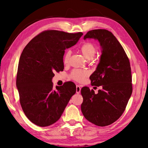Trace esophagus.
Here are the masks:
<instances>
[{
    "label": "esophagus",
    "instance_id": "esophagus-1",
    "mask_svg": "<svg viewBox=\"0 0 148 148\" xmlns=\"http://www.w3.org/2000/svg\"><path fill=\"white\" fill-rule=\"evenodd\" d=\"M80 91H81V86H79V85H77L76 86V93L79 94Z\"/></svg>",
    "mask_w": 148,
    "mask_h": 148
}]
</instances>
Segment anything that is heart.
<instances>
[{"mask_svg": "<svg viewBox=\"0 0 148 148\" xmlns=\"http://www.w3.org/2000/svg\"><path fill=\"white\" fill-rule=\"evenodd\" d=\"M80 51L83 56L87 61H90L94 58L97 53V48L91 42H86L80 47ZM71 52L66 51L64 53L63 57L64 64H67L69 63L70 57H71ZM88 76V72L86 71H80V70H74L71 73V77L73 79L77 82H82L85 79V77Z\"/></svg>", "mask_w": 148, "mask_h": 148, "instance_id": "1", "label": "heart"}]
</instances>
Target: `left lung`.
I'll return each instance as SVG.
<instances>
[{
  "label": "left lung",
  "instance_id": "8db88e82",
  "mask_svg": "<svg viewBox=\"0 0 148 148\" xmlns=\"http://www.w3.org/2000/svg\"><path fill=\"white\" fill-rule=\"evenodd\" d=\"M98 40L101 56L95 71L90 76L92 86H102L95 94L88 87L81 90L82 114L92 123L104 127L113 123L123 113L132 92L130 62L114 34L105 29L87 32L84 40Z\"/></svg>",
  "mask_w": 148,
  "mask_h": 148
}]
</instances>
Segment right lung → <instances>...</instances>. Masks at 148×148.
<instances>
[{
  "label": "right lung",
  "instance_id": "obj_1",
  "mask_svg": "<svg viewBox=\"0 0 148 148\" xmlns=\"http://www.w3.org/2000/svg\"><path fill=\"white\" fill-rule=\"evenodd\" d=\"M83 33L50 30L32 38L23 50L17 69L16 87L22 109L30 121L39 127L58 121L76 93L72 82L53 87L55 72L63 71L64 50L74 46Z\"/></svg>",
  "mask_w": 148,
  "mask_h": 148
}]
</instances>
